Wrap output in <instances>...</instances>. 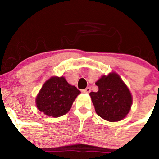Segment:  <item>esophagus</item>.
<instances>
[{"label": "esophagus", "instance_id": "1", "mask_svg": "<svg viewBox=\"0 0 159 159\" xmlns=\"http://www.w3.org/2000/svg\"><path fill=\"white\" fill-rule=\"evenodd\" d=\"M90 90H91L90 87H87V88H85V89H84V90H82L81 92L84 93H89L90 92Z\"/></svg>", "mask_w": 159, "mask_h": 159}]
</instances>
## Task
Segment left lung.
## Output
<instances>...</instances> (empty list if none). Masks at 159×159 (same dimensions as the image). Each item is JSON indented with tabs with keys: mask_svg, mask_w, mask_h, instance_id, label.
Segmentation results:
<instances>
[{
	"mask_svg": "<svg viewBox=\"0 0 159 159\" xmlns=\"http://www.w3.org/2000/svg\"><path fill=\"white\" fill-rule=\"evenodd\" d=\"M96 85L98 91L90 95L96 114L110 122L123 120L130 111L132 98L120 76L116 73L102 76Z\"/></svg>",
	"mask_w": 159,
	"mask_h": 159,
	"instance_id": "left-lung-1",
	"label": "left lung"
}]
</instances>
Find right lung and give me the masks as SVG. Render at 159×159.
Listing matches in <instances>:
<instances>
[{
	"instance_id": "right-lung-1",
	"label": "right lung",
	"mask_w": 159,
	"mask_h": 159,
	"mask_svg": "<svg viewBox=\"0 0 159 159\" xmlns=\"http://www.w3.org/2000/svg\"><path fill=\"white\" fill-rule=\"evenodd\" d=\"M81 93L63 77H52L39 91L36 102L38 109L48 116L59 117L70 110L75 98Z\"/></svg>"
}]
</instances>
